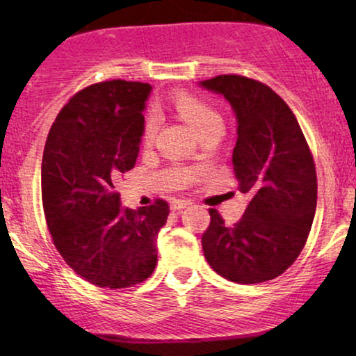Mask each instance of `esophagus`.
Wrapping results in <instances>:
<instances>
[{
	"label": "esophagus",
	"instance_id": "obj_1",
	"mask_svg": "<svg viewBox=\"0 0 356 356\" xmlns=\"http://www.w3.org/2000/svg\"><path fill=\"white\" fill-rule=\"evenodd\" d=\"M189 204H191L189 201H181V199H177V201L172 202V206L170 207H172L173 212H177V211H183V209H186Z\"/></svg>",
	"mask_w": 356,
	"mask_h": 356
}]
</instances>
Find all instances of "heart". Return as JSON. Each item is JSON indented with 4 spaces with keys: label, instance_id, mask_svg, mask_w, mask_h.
Listing matches in <instances>:
<instances>
[{
    "label": "heart",
    "instance_id": "b5f03b06",
    "mask_svg": "<svg viewBox=\"0 0 356 356\" xmlns=\"http://www.w3.org/2000/svg\"><path fill=\"white\" fill-rule=\"evenodd\" d=\"M172 106L177 111L178 116L181 120L191 126V128L199 134L204 131L207 126H211L213 121L220 120V116L211 105L206 102L196 99V97L184 94V92H178L172 97ZM159 129V120L154 115H149L145 118L144 131H143V139L144 143H150L154 139L155 133Z\"/></svg>",
    "mask_w": 356,
    "mask_h": 356
}]
</instances>
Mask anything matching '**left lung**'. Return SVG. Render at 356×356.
I'll list each match as a JSON object with an SVG mask.
<instances>
[{
  "instance_id": "left-lung-1",
  "label": "left lung",
  "mask_w": 356,
  "mask_h": 356,
  "mask_svg": "<svg viewBox=\"0 0 356 356\" xmlns=\"http://www.w3.org/2000/svg\"><path fill=\"white\" fill-rule=\"evenodd\" d=\"M197 84L232 106L238 134L233 172L251 197L233 227L211 209L204 256L227 280H272L300 256L314 220L318 181L309 147L289 105L266 84L233 74Z\"/></svg>"
}]
</instances>
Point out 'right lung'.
I'll return each mask as SVG.
<instances>
[{
    "label": "right lung",
    "mask_w": 356,
    "mask_h": 356,
    "mask_svg": "<svg viewBox=\"0 0 356 356\" xmlns=\"http://www.w3.org/2000/svg\"><path fill=\"white\" fill-rule=\"evenodd\" d=\"M152 86L106 81L63 106L42 159L48 230L66 264L97 286L126 289L152 275L168 204L133 211L115 184L134 168Z\"/></svg>",
    "instance_id": "add662e5"
}]
</instances>
